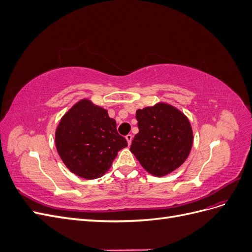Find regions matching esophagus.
<instances>
[{
  "mask_svg": "<svg viewBox=\"0 0 252 252\" xmlns=\"http://www.w3.org/2000/svg\"><path fill=\"white\" fill-rule=\"evenodd\" d=\"M132 138H133V136H132V134H130V133L126 135V140H127L128 145H130V144H131V142H132Z\"/></svg>",
  "mask_w": 252,
  "mask_h": 252,
  "instance_id": "esophagus-1",
  "label": "esophagus"
}]
</instances>
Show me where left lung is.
I'll use <instances>...</instances> for the list:
<instances>
[{
	"instance_id": "left-lung-1",
	"label": "left lung",
	"mask_w": 252,
	"mask_h": 252,
	"mask_svg": "<svg viewBox=\"0 0 252 252\" xmlns=\"http://www.w3.org/2000/svg\"><path fill=\"white\" fill-rule=\"evenodd\" d=\"M139 133L130 151L143 168L155 177H164L186 161L193 143L188 118L167 103L138 109Z\"/></svg>"
}]
</instances>
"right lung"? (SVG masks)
<instances>
[{"mask_svg": "<svg viewBox=\"0 0 252 252\" xmlns=\"http://www.w3.org/2000/svg\"><path fill=\"white\" fill-rule=\"evenodd\" d=\"M126 146V139L118 133L116 121L88 98L75 103L56 130V147L63 163L86 180L101 178Z\"/></svg>", "mask_w": 252, "mask_h": 252, "instance_id": "right-lung-1", "label": "right lung"}]
</instances>
